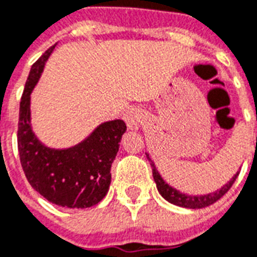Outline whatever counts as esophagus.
Masks as SVG:
<instances>
[{
  "label": "esophagus",
  "instance_id": "34e87169",
  "mask_svg": "<svg viewBox=\"0 0 257 257\" xmlns=\"http://www.w3.org/2000/svg\"><path fill=\"white\" fill-rule=\"evenodd\" d=\"M124 120L126 122V125H128L129 129L136 131V129H139V126H140L143 121L142 111L137 110V109H129V110L125 111Z\"/></svg>",
  "mask_w": 257,
  "mask_h": 257
}]
</instances>
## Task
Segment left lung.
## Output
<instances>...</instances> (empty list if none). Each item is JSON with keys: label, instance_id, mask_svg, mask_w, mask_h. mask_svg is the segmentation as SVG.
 Wrapping results in <instances>:
<instances>
[{"label": "left lung", "instance_id": "left-lung-1", "mask_svg": "<svg viewBox=\"0 0 257 257\" xmlns=\"http://www.w3.org/2000/svg\"><path fill=\"white\" fill-rule=\"evenodd\" d=\"M147 158H148V160L151 162L152 175H154L155 183H156V187H158V191L160 193V195L170 203H174L176 206L187 207V209H202V207L210 206L211 203L217 202L222 195H225V194L228 193L229 189L232 187V185L234 183V181H236V178L238 176L237 172L236 175H233L232 179H230L226 185L222 186L221 189L215 190L213 193L206 194V195H187V194L181 193L179 190L171 187L167 182H164V179L160 176L159 171L156 170L154 162L151 160L150 155L148 154H147Z\"/></svg>", "mask_w": 257, "mask_h": 257}]
</instances>
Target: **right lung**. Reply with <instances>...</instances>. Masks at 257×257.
Instances as JSON below:
<instances>
[{"mask_svg": "<svg viewBox=\"0 0 257 257\" xmlns=\"http://www.w3.org/2000/svg\"><path fill=\"white\" fill-rule=\"evenodd\" d=\"M55 47L37 59L25 83L17 131L20 162L29 185L47 201L62 207L85 209L106 195L111 163L126 125L122 120L102 122L83 142L63 150L50 148L37 139L31 124V94Z\"/></svg>", "mask_w": 257, "mask_h": 257, "instance_id": "obj_1", "label": "right lung"}]
</instances>
